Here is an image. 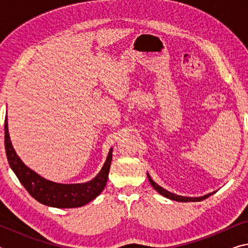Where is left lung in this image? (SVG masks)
Returning a JSON list of instances; mask_svg holds the SVG:
<instances>
[{
    "instance_id": "left-lung-1",
    "label": "left lung",
    "mask_w": 248,
    "mask_h": 248,
    "mask_svg": "<svg viewBox=\"0 0 248 248\" xmlns=\"http://www.w3.org/2000/svg\"><path fill=\"white\" fill-rule=\"evenodd\" d=\"M148 177H149V180L150 183L152 186L155 188V190H156L158 194H161L162 196L166 197V198L169 199H171V200H175V201H182V202H189V201H192V202H196V201H201L203 199H207L209 196H211V194L209 195H205L203 197H199V198H190V197H183V196H178V195H175V194H171V192L167 191L166 189H164V188H162L161 186H158V185L156 183H154L152 178L150 177V175L148 174Z\"/></svg>"
}]
</instances>
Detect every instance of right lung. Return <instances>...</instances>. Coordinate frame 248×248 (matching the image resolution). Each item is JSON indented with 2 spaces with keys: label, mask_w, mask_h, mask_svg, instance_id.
<instances>
[{
  "label": "right lung",
  "mask_w": 248,
  "mask_h": 248,
  "mask_svg": "<svg viewBox=\"0 0 248 248\" xmlns=\"http://www.w3.org/2000/svg\"><path fill=\"white\" fill-rule=\"evenodd\" d=\"M4 144L8 164L13 170L15 175L17 176L19 182L22 183L29 195L35 198L40 203L54 208H78L89 203L90 201L95 199L106 186L109 169H110L112 149L109 151L106 162L103 166L102 170L89 183L84 184H57L45 179L36 174L35 171L29 170L28 167L20 161V158L15 153L12 146L8 136L7 129V118H5L4 124Z\"/></svg>",
  "instance_id": "add662e5"
}]
</instances>
